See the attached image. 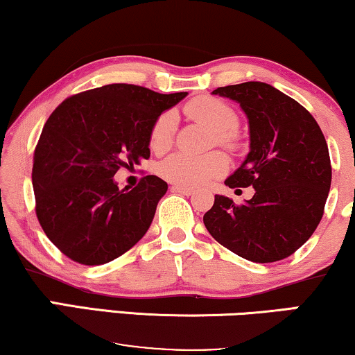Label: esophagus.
<instances>
[{"label": "esophagus", "instance_id": "34e87169", "mask_svg": "<svg viewBox=\"0 0 355 355\" xmlns=\"http://www.w3.org/2000/svg\"><path fill=\"white\" fill-rule=\"evenodd\" d=\"M173 193H180L183 194V196H189V194H193V188H188V187H182V184H173L171 188Z\"/></svg>", "mask_w": 355, "mask_h": 355}]
</instances>
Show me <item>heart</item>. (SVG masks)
Masks as SVG:
<instances>
[{"mask_svg": "<svg viewBox=\"0 0 355 355\" xmlns=\"http://www.w3.org/2000/svg\"><path fill=\"white\" fill-rule=\"evenodd\" d=\"M184 111L194 121L202 122L214 132L216 141L218 144L232 146L238 117L236 112L227 103L216 98H198L187 104ZM175 114L164 112L157 119L151 130L149 144L154 151H164L172 144L173 132H175ZM227 171V159L222 153H209L204 156L177 151L164 159L159 164L157 172L162 178L168 182L182 184V187H198L206 183L209 178L222 175Z\"/></svg>", "mask_w": 355, "mask_h": 355, "instance_id": "1", "label": "heart"}]
</instances>
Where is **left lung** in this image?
Here are the masks:
<instances>
[{
    "mask_svg": "<svg viewBox=\"0 0 355 355\" xmlns=\"http://www.w3.org/2000/svg\"><path fill=\"white\" fill-rule=\"evenodd\" d=\"M212 94L238 103L246 114L249 153L225 184L252 187L254 196L238 206L216 194L204 225L239 257L259 263L282 261L322 220L331 187L325 137L306 107L268 83L228 85Z\"/></svg>",
    "mask_w": 355,
    "mask_h": 355,
    "instance_id": "8db88e82",
    "label": "left lung"
}]
</instances>
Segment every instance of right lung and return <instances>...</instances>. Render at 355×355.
<instances>
[{
  "mask_svg": "<svg viewBox=\"0 0 355 355\" xmlns=\"http://www.w3.org/2000/svg\"><path fill=\"white\" fill-rule=\"evenodd\" d=\"M187 94L112 83L54 109L35 149L32 183L40 225L69 259L101 266L146 234L167 183L148 175L119 189L114 175L149 157L153 125Z\"/></svg>",
  "mask_w": 355,
  "mask_h": 355,
  "instance_id": "1",
  "label": "right lung"
}]
</instances>
